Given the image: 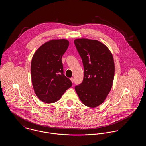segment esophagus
Returning a JSON list of instances; mask_svg holds the SVG:
<instances>
[{"instance_id":"34e87169","label":"esophagus","mask_w":146,"mask_h":146,"mask_svg":"<svg viewBox=\"0 0 146 146\" xmlns=\"http://www.w3.org/2000/svg\"><path fill=\"white\" fill-rule=\"evenodd\" d=\"M70 79V80H71V82H72V83L74 82V79H73V78H71Z\"/></svg>"}]
</instances>
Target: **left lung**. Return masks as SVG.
I'll list each match as a JSON object with an SVG mask.
<instances>
[{
    "mask_svg": "<svg viewBox=\"0 0 146 146\" xmlns=\"http://www.w3.org/2000/svg\"><path fill=\"white\" fill-rule=\"evenodd\" d=\"M74 42L84 69L83 81L75 90L84 104L94 108L104 102L111 90L115 70L113 57L98 40L83 38Z\"/></svg>",
    "mask_w": 146,
    "mask_h": 146,
    "instance_id": "1",
    "label": "left lung"
}]
</instances>
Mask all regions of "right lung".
I'll return each instance as SVG.
<instances>
[{"label": "right lung", "instance_id": "add662e5", "mask_svg": "<svg viewBox=\"0 0 146 146\" xmlns=\"http://www.w3.org/2000/svg\"><path fill=\"white\" fill-rule=\"evenodd\" d=\"M69 46L66 39L51 40L42 44L32 59L31 74L33 87L42 101L52 104L60 99L72 86L63 74L62 57Z\"/></svg>", "mask_w": 146, "mask_h": 146}]
</instances>
